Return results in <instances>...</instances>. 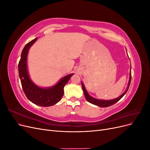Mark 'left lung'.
<instances>
[{
    "instance_id": "1",
    "label": "left lung",
    "mask_w": 150,
    "mask_h": 150,
    "mask_svg": "<svg viewBox=\"0 0 150 150\" xmlns=\"http://www.w3.org/2000/svg\"><path fill=\"white\" fill-rule=\"evenodd\" d=\"M127 52V51H126ZM130 69H131V66ZM131 70H130V72H129V82H128V86H127V89L125 91L122 93L121 96H120L119 97H117L115 99H111V100H102V99H98L94 98L92 96H91L88 93L86 89L85 86L83 84V82H81V85H82V88H83V92L84 94V96L86 99V100H87L88 102H89L90 103H91L93 104H94V105L98 106L99 107H101V108H106L108 106H110L113 105V104H115L116 103H117L118 101H120V99L125 96V94L126 93V92L128 91V90L129 89V85H130V83H131Z\"/></svg>"
}]
</instances>
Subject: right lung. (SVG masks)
Masks as SVG:
<instances>
[{"label":"right lung","instance_id":"add662e5","mask_svg":"<svg viewBox=\"0 0 150 150\" xmlns=\"http://www.w3.org/2000/svg\"><path fill=\"white\" fill-rule=\"evenodd\" d=\"M37 39L38 38L31 40L25 45L22 50L18 65L19 75L22 89L30 101L40 106H51L61 100L64 94V87L74 74L64 76L56 84L51 87L41 88L35 84L29 77L27 61L29 50Z\"/></svg>","mask_w":150,"mask_h":150}]
</instances>
